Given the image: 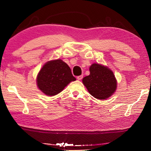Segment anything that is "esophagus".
<instances>
[{
	"instance_id": "esophagus-1",
	"label": "esophagus",
	"mask_w": 151,
	"mask_h": 151,
	"mask_svg": "<svg viewBox=\"0 0 151 151\" xmlns=\"http://www.w3.org/2000/svg\"><path fill=\"white\" fill-rule=\"evenodd\" d=\"M82 78H83V76H82V75H81V76H77V78H77L78 81H81V80Z\"/></svg>"
}]
</instances>
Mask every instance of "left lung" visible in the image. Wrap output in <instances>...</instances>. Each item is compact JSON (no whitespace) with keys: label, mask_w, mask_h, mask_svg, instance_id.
<instances>
[{"label":"left lung","mask_w":151,"mask_h":151,"mask_svg":"<svg viewBox=\"0 0 151 151\" xmlns=\"http://www.w3.org/2000/svg\"><path fill=\"white\" fill-rule=\"evenodd\" d=\"M89 75L82 79L83 84L93 97L105 100L115 92L117 81L113 71L107 66L94 63L89 67Z\"/></svg>","instance_id":"8db88e82"}]
</instances>
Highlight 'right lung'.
<instances>
[{
  "label": "right lung",
  "instance_id": "1",
  "mask_svg": "<svg viewBox=\"0 0 151 151\" xmlns=\"http://www.w3.org/2000/svg\"><path fill=\"white\" fill-rule=\"evenodd\" d=\"M75 81L69 65L61 59L45 63L36 78L37 88L47 96L60 93L70 82Z\"/></svg>",
  "mask_w": 151,
  "mask_h": 151
}]
</instances>
